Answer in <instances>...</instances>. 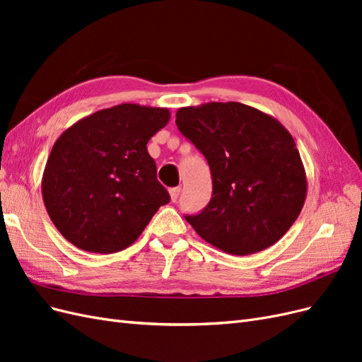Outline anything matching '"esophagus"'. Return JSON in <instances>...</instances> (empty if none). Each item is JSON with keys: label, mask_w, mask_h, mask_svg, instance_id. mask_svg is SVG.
I'll return each instance as SVG.
<instances>
[{"label": "esophagus", "mask_w": 362, "mask_h": 362, "mask_svg": "<svg viewBox=\"0 0 362 362\" xmlns=\"http://www.w3.org/2000/svg\"><path fill=\"white\" fill-rule=\"evenodd\" d=\"M180 193H181V187H173L169 190V194H170V199L172 202H177L178 198H180Z\"/></svg>", "instance_id": "34e87169"}]
</instances>
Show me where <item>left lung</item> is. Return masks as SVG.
I'll use <instances>...</instances> for the list:
<instances>
[{"label": "left lung", "instance_id": "obj_1", "mask_svg": "<svg viewBox=\"0 0 362 362\" xmlns=\"http://www.w3.org/2000/svg\"><path fill=\"white\" fill-rule=\"evenodd\" d=\"M181 133L210 164L213 196L185 216L206 243L231 255L275 245L300 214L306 173L279 120L240 103H206L177 112Z\"/></svg>", "mask_w": 362, "mask_h": 362}]
</instances>
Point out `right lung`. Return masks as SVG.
<instances>
[{"label":"right lung","mask_w":362,"mask_h":362,"mask_svg":"<svg viewBox=\"0 0 362 362\" xmlns=\"http://www.w3.org/2000/svg\"><path fill=\"white\" fill-rule=\"evenodd\" d=\"M169 119L168 108L120 104L80 119L56 140L42 198L69 243L93 254L124 250L170 201L146 148Z\"/></svg>","instance_id":"1"}]
</instances>
